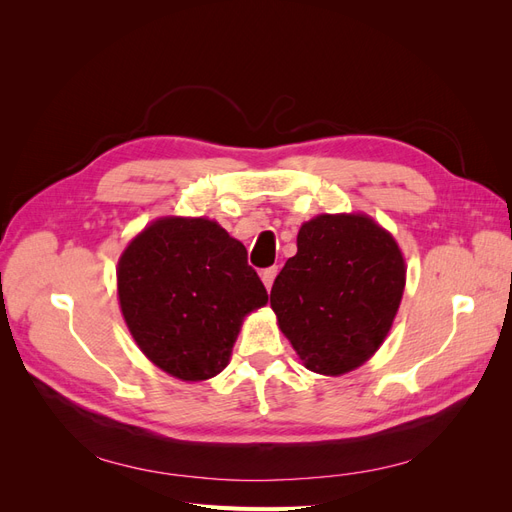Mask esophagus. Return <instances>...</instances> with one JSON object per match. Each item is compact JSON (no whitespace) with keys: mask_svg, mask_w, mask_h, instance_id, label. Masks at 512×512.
Segmentation results:
<instances>
[{"mask_svg":"<svg viewBox=\"0 0 512 512\" xmlns=\"http://www.w3.org/2000/svg\"><path fill=\"white\" fill-rule=\"evenodd\" d=\"M275 275H277V267H269V269H265V271L260 273V280H262V284H265V288H267V290H271L273 280H275Z\"/></svg>","mask_w":512,"mask_h":512,"instance_id":"1","label":"esophagus"}]
</instances>
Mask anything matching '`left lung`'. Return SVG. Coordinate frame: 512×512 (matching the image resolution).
Returning a JSON list of instances; mask_svg holds the SVG:
<instances>
[{"label":"left lung","mask_w":512,"mask_h":512,"mask_svg":"<svg viewBox=\"0 0 512 512\" xmlns=\"http://www.w3.org/2000/svg\"><path fill=\"white\" fill-rule=\"evenodd\" d=\"M406 260L369 215H318L271 288V307L309 371L342 376L374 354L399 309Z\"/></svg>","instance_id":"obj_1"}]
</instances>
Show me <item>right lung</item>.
<instances>
[{"instance_id": "1", "label": "right lung", "mask_w": 512, "mask_h": 512, "mask_svg": "<svg viewBox=\"0 0 512 512\" xmlns=\"http://www.w3.org/2000/svg\"><path fill=\"white\" fill-rule=\"evenodd\" d=\"M117 294L138 348L185 382L218 376L243 318L269 301L243 243L207 218L149 224L119 258Z\"/></svg>"}]
</instances>
